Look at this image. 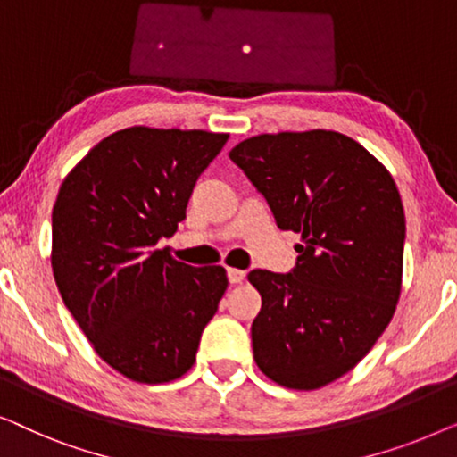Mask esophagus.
<instances>
[{"label":"esophagus","instance_id":"34e87169","mask_svg":"<svg viewBox=\"0 0 457 457\" xmlns=\"http://www.w3.org/2000/svg\"><path fill=\"white\" fill-rule=\"evenodd\" d=\"M227 277L230 280V285H237V283H241L243 278H245V272L239 270V268H228Z\"/></svg>","mask_w":457,"mask_h":457}]
</instances>
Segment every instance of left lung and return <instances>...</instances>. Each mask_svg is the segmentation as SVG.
<instances>
[{"label": "left lung", "mask_w": 457, "mask_h": 457, "mask_svg": "<svg viewBox=\"0 0 457 457\" xmlns=\"http://www.w3.org/2000/svg\"><path fill=\"white\" fill-rule=\"evenodd\" d=\"M278 228L302 235L289 274L252 270L262 310L253 360L287 389L314 391L347 374L395 314L405 214L391 172L335 130L255 135L230 149Z\"/></svg>", "instance_id": "8db88e82"}]
</instances>
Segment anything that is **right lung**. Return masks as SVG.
I'll return each mask as SVG.
<instances>
[{
  "instance_id": "add662e5",
  "label": "right lung",
  "mask_w": 457,
  "mask_h": 457,
  "mask_svg": "<svg viewBox=\"0 0 457 457\" xmlns=\"http://www.w3.org/2000/svg\"><path fill=\"white\" fill-rule=\"evenodd\" d=\"M227 133L130 127L66 174L52 214V270L66 308L105 364L135 383L191 370L228 287L222 266H189L177 233L191 191Z\"/></svg>"
}]
</instances>
